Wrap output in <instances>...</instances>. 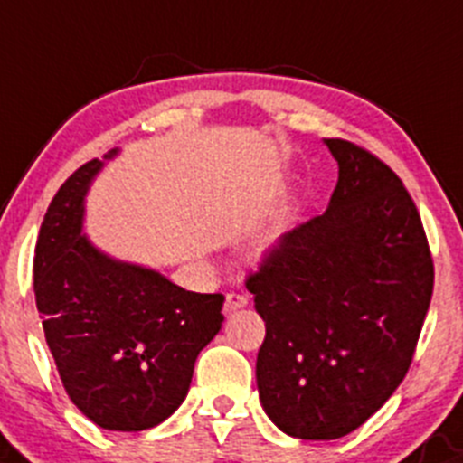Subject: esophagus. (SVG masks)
I'll return each mask as SVG.
<instances>
[{"mask_svg":"<svg viewBox=\"0 0 463 463\" xmlns=\"http://www.w3.org/2000/svg\"><path fill=\"white\" fill-rule=\"evenodd\" d=\"M246 304H249V297H246V295H241V292H228V295H226V306H223V308H226L228 315H232V313H235V310L244 308Z\"/></svg>","mask_w":463,"mask_h":463,"instance_id":"34e87169","label":"esophagus"}]
</instances>
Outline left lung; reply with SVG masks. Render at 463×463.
Segmentation results:
<instances>
[{
    "mask_svg": "<svg viewBox=\"0 0 463 463\" xmlns=\"http://www.w3.org/2000/svg\"><path fill=\"white\" fill-rule=\"evenodd\" d=\"M338 184L324 214L285 232L249 274L265 319L256 379L285 434L334 440L368 420L409 373L434 290L416 203L391 166L326 139Z\"/></svg>",
    "mask_w": 463,
    "mask_h": 463,
    "instance_id": "1",
    "label": "left lung"
}]
</instances>
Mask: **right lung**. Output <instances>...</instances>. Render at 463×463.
Segmentation results:
<instances>
[{
	"label": "right lung",
	"mask_w": 463,
	"mask_h": 463,
	"mask_svg": "<svg viewBox=\"0 0 463 463\" xmlns=\"http://www.w3.org/2000/svg\"><path fill=\"white\" fill-rule=\"evenodd\" d=\"M100 168V159L86 162L52 198L36 241L33 292L72 404L102 430L141 431L187 397L196 356L222 329L223 295L183 290L81 235L84 196Z\"/></svg>",
	"instance_id": "1"
}]
</instances>
